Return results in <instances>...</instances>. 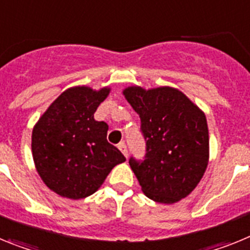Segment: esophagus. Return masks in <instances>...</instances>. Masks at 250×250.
<instances>
[{"label":"esophagus","mask_w":250,"mask_h":250,"mask_svg":"<svg viewBox=\"0 0 250 250\" xmlns=\"http://www.w3.org/2000/svg\"><path fill=\"white\" fill-rule=\"evenodd\" d=\"M119 149H120V151L123 152L124 156H126V158H127V147H126V144H125V143H120V144H119Z\"/></svg>","instance_id":"34e87169"}]
</instances>
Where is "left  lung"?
<instances>
[{"label":"left lung","instance_id":"1","mask_svg":"<svg viewBox=\"0 0 250 250\" xmlns=\"http://www.w3.org/2000/svg\"><path fill=\"white\" fill-rule=\"evenodd\" d=\"M140 116L146 143L143 161L129 164L149 199L173 204L199 184L209 161V131L204 112L178 89L163 86L123 91Z\"/></svg>","mask_w":250,"mask_h":250}]
</instances>
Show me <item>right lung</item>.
I'll list each match as a JSON object with an SVG mask.
<instances>
[{
	"label": "right lung",
	"mask_w": 250,
	"mask_h": 250,
	"mask_svg": "<svg viewBox=\"0 0 250 250\" xmlns=\"http://www.w3.org/2000/svg\"><path fill=\"white\" fill-rule=\"evenodd\" d=\"M110 89L70 87L48 106L32 130V156L42 182L59 195L83 199L126 160L106 139L109 126L94 114Z\"/></svg>",
	"instance_id": "right-lung-1"
}]
</instances>
